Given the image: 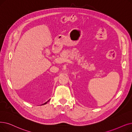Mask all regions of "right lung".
Instances as JSON below:
<instances>
[{
	"mask_svg": "<svg viewBox=\"0 0 132 132\" xmlns=\"http://www.w3.org/2000/svg\"><path fill=\"white\" fill-rule=\"evenodd\" d=\"M50 100H48V101H47V102H45V103H44V104H42V105H45V104H47V102H48V101H50Z\"/></svg>",
	"mask_w": 132,
	"mask_h": 132,
	"instance_id": "right-lung-1",
	"label": "right lung"
}]
</instances>
